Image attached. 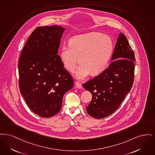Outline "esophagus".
Returning a JSON list of instances; mask_svg holds the SVG:
<instances>
[{"label":"esophagus","instance_id":"34e87169","mask_svg":"<svg viewBox=\"0 0 155 155\" xmlns=\"http://www.w3.org/2000/svg\"><path fill=\"white\" fill-rule=\"evenodd\" d=\"M75 86H76V87L78 88H79V89L82 88V85H81V83H79V81H76V82L75 83Z\"/></svg>","mask_w":155,"mask_h":155}]
</instances>
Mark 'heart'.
I'll use <instances>...</instances> for the list:
<instances>
[{"label": "heart", "mask_w": 155, "mask_h": 155, "mask_svg": "<svg viewBox=\"0 0 155 155\" xmlns=\"http://www.w3.org/2000/svg\"><path fill=\"white\" fill-rule=\"evenodd\" d=\"M69 44L62 46L60 57L70 72L74 71L79 59L81 66L76 73L79 79H84L90 73L95 76L102 72L107 67L114 50L111 38L99 32L74 36Z\"/></svg>", "instance_id": "b5f03b06"}]
</instances>
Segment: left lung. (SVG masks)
<instances>
[{
  "mask_svg": "<svg viewBox=\"0 0 155 155\" xmlns=\"http://www.w3.org/2000/svg\"><path fill=\"white\" fill-rule=\"evenodd\" d=\"M109 67L83 86L92 94L86 108L95 119L112 114L132 87L134 77V53L126 37L120 33Z\"/></svg>",
  "mask_w": 155,
  "mask_h": 155,
  "instance_id": "obj_1",
  "label": "left lung"
}]
</instances>
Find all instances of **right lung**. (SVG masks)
Masks as SVG:
<instances>
[{
	"label": "right lung",
	"mask_w": 155,
	"mask_h": 155,
	"mask_svg": "<svg viewBox=\"0 0 155 155\" xmlns=\"http://www.w3.org/2000/svg\"><path fill=\"white\" fill-rule=\"evenodd\" d=\"M65 30L58 25L36 28L18 62L21 94L32 111L43 117L60 110L64 95L74 86L72 77L57 54Z\"/></svg>",
	"instance_id": "obj_1"
}]
</instances>
